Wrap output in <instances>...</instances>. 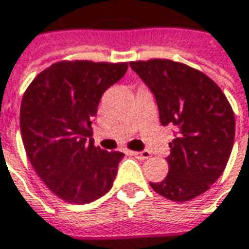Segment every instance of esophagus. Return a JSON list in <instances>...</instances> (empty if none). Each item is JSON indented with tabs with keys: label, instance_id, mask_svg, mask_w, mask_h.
Returning a JSON list of instances; mask_svg holds the SVG:
<instances>
[{
	"label": "esophagus",
	"instance_id": "1",
	"mask_svg": "<svg viewBox=\"0 0 249 249\" xmlns=\"http://www.w3.org/2000/svg\"><path fill=\"white\" fill-rule=\"evenodd\" d=\"M132 155H134L135 158H138V159H142V160H145V159L151 158V154H149L148 151H141V152H132Z\"/></svg>",
	"mask_w": 249,
	"mask_h": 249
}]
</instances>
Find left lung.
<instances>
[{
    "instance_id": "1",
    "label": "left lung",
    "mask_w": 249,
    "mask_h": 249,
    "mask_svg": "<svg viewBox=\"0 0 249 249\" xmlns=\"http://www.w3.org/2000/svg\"><path fill=\"white\" fill-rule=\"evenodd\" d=\"M129 66L155 95L160 124L176 128L168 176L151 187L173 201L197 197L223 175L232 151L235 118L227 97L210 77L183 63L152 59Z\"/></svg>"
}]
</instances>
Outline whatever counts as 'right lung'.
Wrapping results in <instances>:
<instances>
[{"mask_svg":"<svg viewBox=\"0 0 249 249\" xmlns=\"http://www.w3.org/2000/svg\"><path fill=\"white\" fill-rule=\"evenodd\" d=\"M126 63L59 62L39 73L21 104V135L31 165L57 197L86 204L112 186L123 152L94 146L91 124L104 91Z\"/></svg>","mask_w":249,"mask_h":249,"instance_id":"add662e5","label":"right lung"}]
</instances>
